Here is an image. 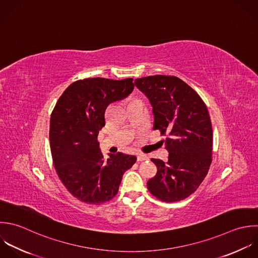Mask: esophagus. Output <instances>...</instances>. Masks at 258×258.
I'll return each instance as SVG.
<instances>
[{
	"mask_svg": "<svg viewBox=\"0 0 258 258\" xmlns=\"http://www.w3.org/2000/svg\"><path fill=\"white\" fill-rule=\"evenodd\" d=\"M149 158H148V156H146V155H143V154H139L138 156H137V160H138V162H143V161H146V160H148Z\"/></svg>",
	"mask_w": 258,
	"mask_h": 258,
	"instance_id": "esophagus-1",
	"label": "esophagus"
}]
</instances>
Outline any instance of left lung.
Wrapping results in <instances>:
<instances>
[{"label": "left lung", "mask_w": 258, "mask_h": 258, "mask_svg": "<svg viewBox=\"0 0 258 258\" xmlns=\"http://www.w3.org/2000/svg\"><path fill=\"white\" fill-rule=\"evenodd\" d=\"M135 84L153 106L154 130L167 135L168 161L152 159L158 171L148 181V189L161 201L184 200L201 185L212 162L213 133L207 106L176 76L142 77Z\"/></svg>", "instance_id": "left-lung-1"}]
</instances>
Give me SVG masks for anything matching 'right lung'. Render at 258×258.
Segmentation results:
<instances>
[{
  "mask_svg": "<svg viewBox=\"0 0 258 258\" xmlns=\"http://www.w3.org/2000/svg\"><path fill=\"white\" fill-rule=\"evenodd\" d=\"M133 80H77L65 89L51 113L49 140L55 170L69 193L84 203L111 200L122 175L137 161L122 153L104 160L97 142L107 106L131 94Z\"/></svg>",
  "mask_w": 258,
  "mask_h": 258,
  "instance_id": "1",
  "label": "right lung"
}]
</instances>
